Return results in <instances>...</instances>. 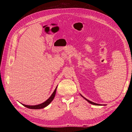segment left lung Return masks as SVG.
Returning <instances> with one entry per match:
<instances>
[{"mask_svg": "<svg viewBox=\"0 0 132 132\" xmlns=\"http://www.w3.org/2000/svg\"><path fill=\"white\" fill-rule=\"evenodd\" d=\"M80 95H81V97H82L84 98L85 100H86L87 101V102H89L90 103H91V104H92V105H98V106H102V105H100V104H97V103H95V102H92V101H90V100H87V99H86V98H85L82 95H81V94H80Z\"/></svg>", "mask_w": 132, "mask_h": 132, "instance_id": "1", "label": "left lung"}]
</instances>
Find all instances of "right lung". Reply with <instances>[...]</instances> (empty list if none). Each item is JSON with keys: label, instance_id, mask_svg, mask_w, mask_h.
Wrapping results in <instances>:
<instances>
[{"label": "right lung", "instance_id": "add662e5", "mask_svg": "<svg viewBox=\"0 0 132 132\" xmlns=\"http://www.w3.org/2000/svg\"><path fill=\"white\" fill-rule=\"evenodd\" d=\"M57 87V86L56 87V88L55 89L54 91H53V93H52V94L51 95V96L48 98L46 101L41 103V104L37 105H25V104H22V103H21V104L23 106H24L25 107H26L27 108H29V109H30L37 110V109H43V108H45V107H46V106L48 105L50 103L53 101V98L55 96V93H56Z\"/></svg>", "mask_w": 132, "mask_h": 132}]
</instances>
